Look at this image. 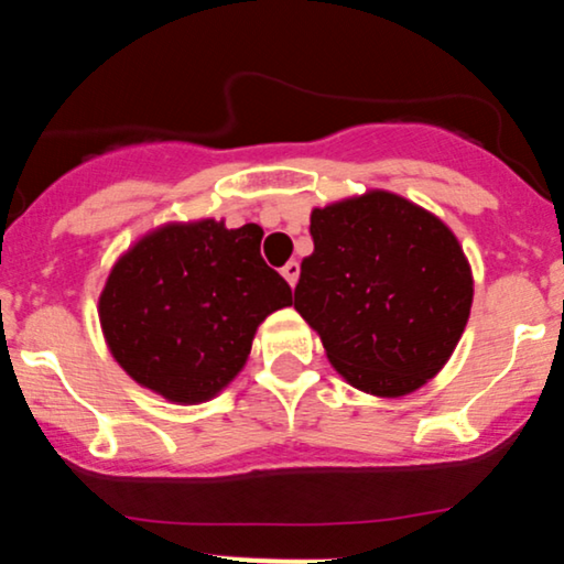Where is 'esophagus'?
I'll list each match as a JSON object with an SVG mask.
<instances>
[{"label": "esophagus", "mask_w": 564, "mask_h": 564, "mask_svg": "<svg viewBox=\"0 0 564 564\" xmlns=\"http://www.w3.org/2000/svg\"><path fill=\"white\" fill-rule=\"evenodd\" d=\"M281 275L286 278L289 286H296V281H300V262L291 260V262L283 264V268H281Z\"/></svg>", "instance_id": "esophagus-1"}]
</instances>
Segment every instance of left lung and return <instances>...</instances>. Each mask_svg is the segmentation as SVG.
Listing matches in <instances>:
<instances>
[{
    "instance_id": "1",
    "label": "left lung",
    "mask_w": 564,
    "mask_h": 564,
    "mask_svg": "<svg viewBox=\"0 0 564 564\" xmlns=\"http://www.w3.org/2000/svg\"><path fill=\"white\" fill-rule=\"evenodd\" d=\"M310 236L294 307L332 366L379 398L426 384L469 321L471 270L456 236L384 191L313 209Z\"/></svg>"
}]
</instances>
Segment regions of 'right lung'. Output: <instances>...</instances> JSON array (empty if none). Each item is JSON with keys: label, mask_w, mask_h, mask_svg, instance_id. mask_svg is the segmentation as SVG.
Here are the masks:
<instances>
[{"label": "right lung", "mask_w": 564, "mask_h": 564, "mask_svg": "<svg viewBox=\"0 0 564 564\" xmlns=\"http://www.w3.org/2000/svg\"><path fill=\"white\" fill-rule=\"evenodd\" d=\"M262 228L166 225L113 264L100 323L119 366L174 403H200L241 371L257 326L291 289L260 254Z\"/></svg>", "instance_id": "right-lung-1"}]
</instances>
